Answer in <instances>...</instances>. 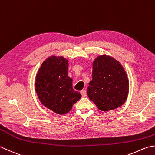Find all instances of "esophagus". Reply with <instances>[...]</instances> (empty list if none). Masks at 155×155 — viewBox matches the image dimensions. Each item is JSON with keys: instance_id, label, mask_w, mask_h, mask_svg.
<instances>
[{"instance_id": "esophagus-1", "label": "esophagus", "mask_w": 155, "mask_h": 155, "mask_svg": "<svg viewBox=\"0 0 155 155\" xmlns=\"http://www.w3.org/2000/svg\"><path fill=\"white\" fill-rule=\"evenodd\" d=\"M80 93H81V94L82 97H85V96H86V94H87V92H86V90H81V91H80Z\"/></svg>"}]
</instances>
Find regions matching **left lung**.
Returning <instances> with one entry per match:
<instances>
[{
    "label": "left lung",
    "mask_w": 155,
    "mask_h": 155,
    "mask_svg": "<svg viewBox=\"0 0 155 155\" xmlns=\"http://www.w3.org/2000/svg\"><path fill=\"white\" fill-rule=\"evenodd\" d=\"M128 90L127 75L119 61L106 55L94 60L87 96L97 108L106 112L119 108L127 99Z\"/></svg>",
    "instance_id": "obj_1"
}]
</instances>
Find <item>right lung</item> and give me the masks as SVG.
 I'll return each instance as SVG.
<instances>
[{
	"mask_svg": "<svg viewBox=\"0 0 155 155\" xmlns=\"http://www.w3.org/2000/svg\"><path fill=\"white\" fill-rule=\"evenodd\" d=\"M68 61L62 56H51L43 61L35 80V91L41 102L58 114L69 112L81 98L68 76Z\"/></svg>",
	"mask_w": 155,
	"mask_h": 155,
	"instance_id": "add662e5",
	"label": "right lung"
}]
</instances>
